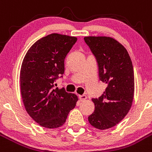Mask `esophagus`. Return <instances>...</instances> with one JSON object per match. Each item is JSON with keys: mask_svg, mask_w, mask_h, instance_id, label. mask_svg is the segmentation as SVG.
Instances as JSON below:
<instances>
[{"mask_svg": "<svg viewBox=\"0 0 152 152\" xmlns=\"http://www.w3.org/2000/svg\"><path fill=\"white\" fill-rule=\"evenodd\" d=\"M79 100H80V101H84V100L87 99V96H86V95H79Z\"/></svg>", "mask_w": 152, "mask_h": 152, "instance_id": "esophagus-1", "label": "esophagus"}]
</instances>
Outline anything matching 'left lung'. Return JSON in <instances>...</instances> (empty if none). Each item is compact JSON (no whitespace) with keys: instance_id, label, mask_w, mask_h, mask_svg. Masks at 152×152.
Here are the masks:
<instances>
[{"instance_id":"obj_1","label":"left lung","mask_w":152,"mask_h":152,"mask_svg":"<svg viewBox=\"0 0 152 152\" xmlns=\"http://www.w3.org/2000/svg\"><path fill=\"white\" fill-rule=\"evenodd\" d=\"M96 58L100 80L107 84L98 98H92L95 111L89 122L99 130L116 125L132 106L135 91L134 71L127 49L114 38L106 36L84 37Z\"/></svg>"}]
</instances>
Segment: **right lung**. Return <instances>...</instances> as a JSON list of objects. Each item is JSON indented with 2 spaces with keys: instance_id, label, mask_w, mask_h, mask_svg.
Instances as JSON below:
<instances>
[{
  "instance_id": "1",
  "label": "right lung",
  "mask_w": 152,
  "mask_h": 152,
  "mask_svg": "<svg viewBox=\"0 0 152 152\" xmlns=\"http://www.w3.org/2000/svg\"><path fill=\"white\" fill-rule=\"evenodd\" d=\"M76 41L74 36L48 35L33 44L22 61V101L32 119L46 128L61 127L78 100L64 88L55 89V80L65 71V57Z\"/></svg>"
}]
</instances>
